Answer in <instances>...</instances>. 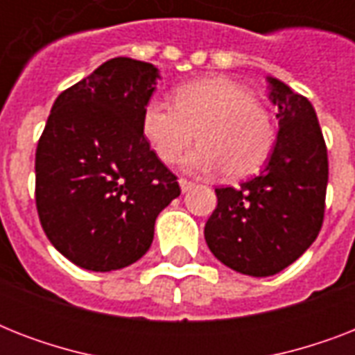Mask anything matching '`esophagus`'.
I'll return each instance as SVG.
<instances>
[{
	"label": "esophagus",
	"mask_w": 355,
	"mask_h": 355,
	"mask_svg": "<svg viewBox=\"0 0 355 355\" xmlns=\"http://www.w3.org/2000/svg\"><path fill=\"white\" fill-rule=\"evenodd\" d=\"M178 184H180V189H182V193H188L189 189L195 188L193 182H189L186 178H178Z\"/></svg>",
	"instance_id": "esophagus-1"
}]
</instances>
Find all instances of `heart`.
Masks as SVG:
<instances>
[{
    "instance_id": "obj_1",
    "label": "heart",
    "mask_w": 355,
    "mask_h": 355,
    "mask_svg": "<svg viewBox=\"0 0 355 355\" xmlns=\"http://www.w3.org/2000/svg\"><path fill=\"white\" fill-rule=\"evenodd\" d=\"M141 132L164 164L177 162L197 136L200 145L186 156L184 167L197 173L227 169L230 177L258 171L276 138L269 110L252 99L248 88L227 77L178 86L175 105L149 99L141 110Z\"/></svg>"
}]
</instances>
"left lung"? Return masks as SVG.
Masks as SVG:
<instances>
[{
    "instance_id": "obj_1",
    "label": "left lung",
    "mask_w": 355,
    "mask_h": 355,
    "mask_svg": "<svg viewBox=\"0 0 355 355\" xmlns=\"http://www.w3.org/2000/svg\"><path fill=\"white\" fill-rule=\"evenodd\" d=\"M269 99L278 107V136L269 162L237 188H217L206 221L208 247L241 275L272 276L297 261L324 219L328 153L311 103L275 77Z\"/></svg>"
}]
</instances>
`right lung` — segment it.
I'll return each instance as SVG.
<instances>
[{
  "instance_id": "right-lung-1",
  "label": "right lung",
  "mask_w": 355,
  "mask_h": 355,
  "mask_svg": "<svg viewBox=\"0 0 355 355\" xmlns=\"http://www.w3.org/2000/svg\"><path fill=\"white\" fill-rule=\"evenodd\" d=\"M158 69L110 58L53 103L36 147V210L47 239L83 269L108 272L149 250L158 214L180 195L150 150L141 110Z\"/></svg>"
}]
</instances>
